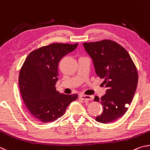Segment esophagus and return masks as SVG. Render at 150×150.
<instances>
[{
  "label": "esophagus",
  "mask_w": 150,
  "mask_h": 150,
  "mask_svg": "<svg viewBox=\"0 0 150 150\" xmlns=\"http://www.w3.org/2000/svg\"><path fill=\"white\" fill-rule=\"evenodd\" d=\"M79 98H80V99H82V100H84V101H90V100H92V99H93L92 96H86V95H80Z\"/></svg>",
  "instance_id": "1"
}]
</instances>
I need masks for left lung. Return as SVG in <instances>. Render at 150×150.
Segmentation results:
<instances>
[{
  "label": "left lung",
  "instance_id": "left-lung-1",
  "mask_svg": "<svg viewBox=\"0 0 150 150\" xmlns=\"http://www.w3.org/2000/svg\"><path fill=\"white\" fill-rule=\"evenodd\" d=\"M83 45L107 88L103 96L94 98L103 107L96 120L104 124L116 121L127 112L135 93L138 80L136 65L127 50L114 41L103 39Z\"/></svg>",
  "mask_w": 150,
  "mask_h": 150
}]
</instances>
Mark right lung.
I'll return each instance as SVG.
<instances>
[{"instance_id": "1", "label": "right lung", "mask_w": 150, "mask_h": 150, "mask_svg": "<svg viewBox=\"0 0 150 150\" xmlns=\"http://www.w3.org/2000/svg\"><path fill=\"white\" fill-rule=\"evenodd\" d=\"M78 43H52L31 52L19 74L23 101L30 113L43 123L53 122L64 114L77 94L66 95L56 90L60 60Z\"/></svg>"}]
</instances>
